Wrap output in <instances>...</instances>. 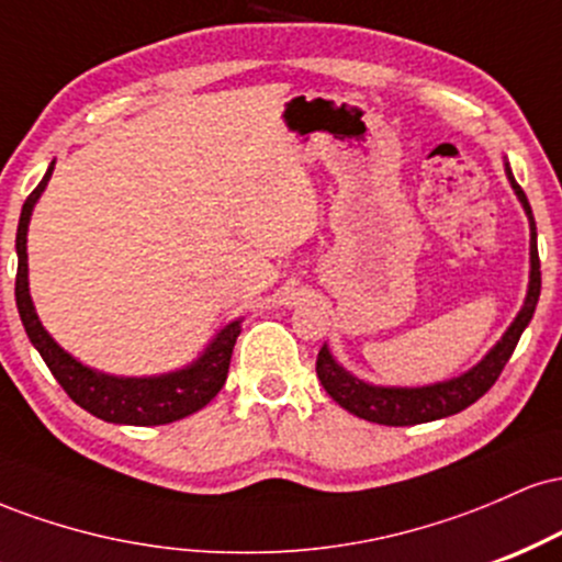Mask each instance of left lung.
<instances>
[{
	"instance_id": "8db88e82",
	"label": "left lung",
	"mask_w": 562,
	"mask_h": 562,
	"mask_svg": "<svg viewBox=\"0 0 562 562\" xmlns=\"http://www.w3.org/2000/svg\"><path fill=\"white\" fill-rule=\"evenodd\" d=\"M507 182L513 187L515 198L524 205L528 216V229H531V243H528V290L520 312L509 322V327L502 333V338L488 348L486 357L479 364L470 367L462 375L438 380V383L428 385H375L367 380L357 378L348 372L338 359L333 357L330 346H322L317 357V375L330 393L333 402H338L346 412L362 417V420L378 423V425H417V423H434L441 417L457 415V412L468 409L494 385L499 372L505 370L507 359L513 357L515 346H518L520 335L531 322L533 312H537L539 293H541V272H539V250H537V222H533L531 205H528L526 192L515 182L513 169L505 160Z\"/></svg>"
}]
</instances>
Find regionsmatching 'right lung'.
<instances>
[{
  "label": "right lung",
  "mask_w": 562,
  "mask_h": 562,
  "mask_svg": "<svg viewBox=\"0 0 562 562\" xmlns=\"http://www.w3.org/2000/svg\"><path fill=\"white\" fill-rule=\"evenodd\" d=\"M53 171L55 160L49 164V169L36 190L25 198L15 235V303L25 333H29V340L42 353V359L47 362L57 383L63 385V391L81 409H87L89 415L100 417L105 423L142 425L145 428V425H166L182 420V417L192 415V412L203 409L222 391L224 380H227L232 348H235L237 335H240L243 317L224 325L190 364L171 372H160V375L142 378L111 375V372H100L94 367L83 364L81 359H76L74 353H68L66 348L57 344L53 335L47 333V327L42 325L29 290V250H25V243H29L31 214H34L42 192L47 190Z\"/></svg>",
  "instance_id": "obj_1"
}]
</instances>
